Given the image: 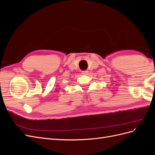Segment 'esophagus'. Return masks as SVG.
Masks as SVG:
<instances>
[{"instance_id":"34e87169","label":"esophagus","mask_w":155,"mask_h":155,"mask_svg":"<svg viewBox=\"0 0 155 155\" xmlns=\"http://www.w3.org/2000/svg\"><path fill=\"white\" fill-rule=\"evenodd\" d=\"M88 73V72L87 71V70H83V71H82V74L83 75H87Z\"/></svg>"}]
</instances>
